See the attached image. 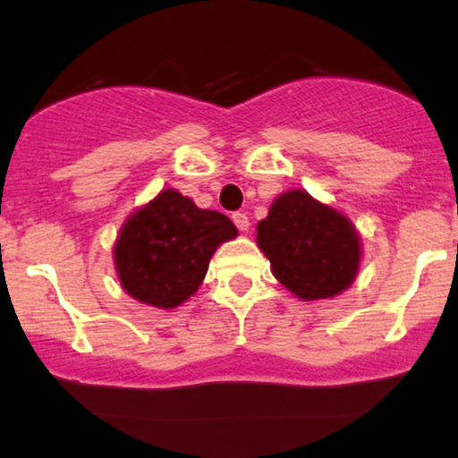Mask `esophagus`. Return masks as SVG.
I'll list each match as a JSON object with an SVG mask.
<instances>
[{"label": "esophagus", "mask_w": 458, "mask_h": 458, "mask_svg": "<svg viewBox=\"0 0 458 458\" xmlns=\"http://www.w3.org/2000/svg\"><path fill=\"white\" fill-rule=\"evenodd\" d=\"M233 222H234L236 228L241 230V233H245V230L250 228V217H247L245 213H234L233 215Z\"/></svg>", "instance_id": "obj_1"}]
</instances>
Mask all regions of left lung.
<instances>
[{
	"label": "left lung",
	"mask_w": 458,
	"mask_h": 458,
	"mask_svg": "<svg viewBox=\"0 0 458 458\" xmlns=\"http://www.w3.org/2000/svg\"><path fill=\"white\" fill-rule=\"evenodd\" d=\"M256 243L276 280L301 301L340 295L360 271L361 239L355 225L306 189L273 199L269 215L256 225Z\"/></svg>",
	"instance_id": "obj_1"
}]
</instances>
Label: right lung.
Instances as JSON below:
<instances>
[{
  "mask_svg": "<svg viewBox=\"0 0 458 458\" xmlns=\"http://www.w3.org/2000/svg\"><path fill=\"white\" fill-rule=\"evenodd\" d=\"M236 234L224 213L198 208L176 189H163L124 219L114 243L115 273L138 301L178 308L198 293L215 250Z\"/></svg>",
  "mask_w": 458,
  "mask_h": 458,
  "instance_id": "1",
  "label": "right lung"
}]
</instances>
